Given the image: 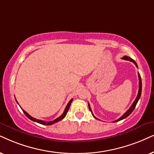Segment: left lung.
Masks as SVG:
<instances>
[{"label":"left lung","mask_w":154,"mask_h":154,"mask_svg":"<svg viewBox=\"0 0 154 154\" xmlns=\"http://www.w3.org/2000/svg\"><path fill=\"white\" fill-rule=\"evenodd\" d=\"M122 59L125 60H129L130 62H132V63H133L134 64V65H135L137 66V67H138V65H137V63H136V62L134 61V60L133 59H131V58L130 57H128V56H124V57H122ZM138 77H139V92H138V95H137V98H136V100H134V102H133V104H132V105L131 106V107H130V108L129 109L126 111V112L125 113H124L123 115L121 116V117H120L119 119H118L116 120V121H114V122H119V121H121V120L124 119H125V118L127 117V116H129L130 115V114H131L132 112H133L134 109H135L136 106H137V104L138 101H139V100L140 99V97H141V89H142L141 78V76H140V74H139V73H138ZM88 106H89V110H90V112H91V114H92V116H94V117L95 119H98L96 118L94 115H93V113H92V112H91V108H90V105H89V103H88Z\"/></svg>","instance_id":"left-lung-1"}]
</instances>
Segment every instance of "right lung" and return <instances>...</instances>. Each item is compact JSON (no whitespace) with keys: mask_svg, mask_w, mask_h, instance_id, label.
Here are the masks:
<instances>
[{"mask_svg":"<svg viewBox=\"0 0 154 154\" xmlns=\"http://www.w3.org/2000/svg\"><path fill=\"white\" fill-rule=\"evenodd\" d=\"M72 100H73V99H72V100H71L70 101H69V102H68L67 106H66L65 109V111H64L63 114H62L61 116H59V117L56 119H54V120H53V121H50V122H45V121L37 119H35V118L32 117V116H31L30 115V114H28V113L25 112V110H23V109H22V110H23V113H24V114H25V116H26L27 117H28V119H30V120L33 121V122H37V123H39V124H42V125H52V124H54V123H57V122H60V120H62V119H64V118L65 117L66 114H67L68 110H69V106H70L71 103H72ZM16 102H17V100H16ZM17 104H18V103H17ZM20 108H21V107H20Z\"/></svg>","mask_w":154,"mask_h":154,"instance_id":"obj_1","label":"right lung"}]
</instances>
